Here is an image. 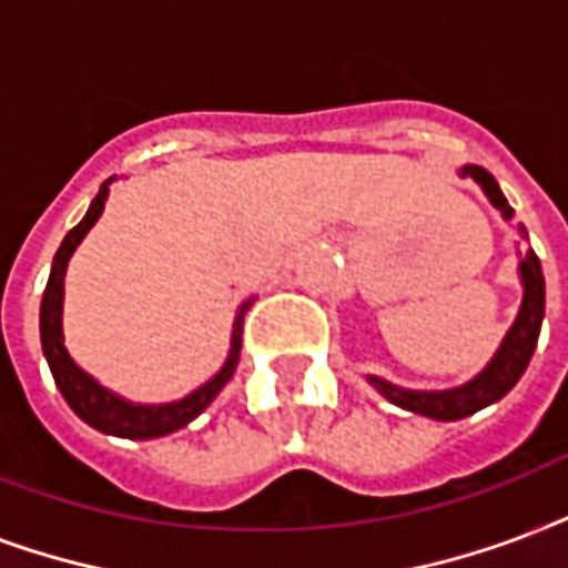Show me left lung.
<instances>
[{"mask_svg": "<svg viewBox=\"0 0 568 568\" xmlns=\"http://www.w3.org/2000/svg\"><path fill=\"white\" fill-rule=\"evenodd\" d=\"M463 178L477 180L483 192L489 195L491 204L504 213V219H513V206L507 204V197H504V192H500V186L495 183L489 171L480 169V165H465ZM518 270H521V281H525L521 311H518L516 323H513V328L504 337L498 355L491 358L489 367L477 379L453 390H403L397 385H390V382L371 376L376 390H382V397H388L390 403H397V406L408 408V412L435 417V420H459V417L474 415V412H480L489 403L504 397L521 379V373L530 364V355H534L536 341H539V328H542L545 314V278L534 248H527Z\"/></svg>", "mask_w": 568, "mask_h": 568, "instance_id": "obj_1", "label": "left lung"}]
</instances>
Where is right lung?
<instances>
[{"instance_id": "right-lung-1", "label": "right lung", "mask_w": 568, "mask_h": 568, "mask_svg": "<svg viewBox=\"0 0 568 568\" xmlns=\"http://www.w3.org/2000/svg\"><path fill=\"white\" fill-rule=\"evenodd\" d=\"M105 195H109V180H105L97 197L88 206L85 219L68 231L64 243L59 245V252L52 257V272L50 281H47V290H43L41 302V344L43 355H47V364H50L52 379L59 385L61 397L68 399V406L77 412L85 424H91L100 433L121 435V438H160V435H169L174 429H183L189 420H195L201 412H204L210 403L215 399V394L227 385V379L234 376L236 364H240V346H243V316L248 311L252 302H245L240 307L234 323V341H231V355L213 379L201 385L195 394H189L186 399L180 403H169V406H135V403H126V399L115 397L112 390H105L103 385H97L85 371H79L73 358L64 349V334H61V298H64V270H68L70 254L77 252V245L82 243V236L91 231V224L100 219L105 206Z\"/></svg>"}]
</instances>
